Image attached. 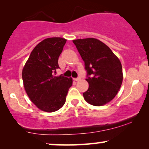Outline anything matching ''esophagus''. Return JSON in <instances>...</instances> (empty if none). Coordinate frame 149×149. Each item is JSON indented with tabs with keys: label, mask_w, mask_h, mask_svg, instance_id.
I'll return each mask as SVG.
<instances>
[{
	"label": "esophagus",
	"mask_w": 149,
	"mask_h": 149,
	"mask_svg": "<svg viewBox=\"0 0 149 149\" xmlns=\"http://www.w3.org/2000/svg\"><path fill=\"white\" fill-rule=\"evenodd\" d=\"M80 79H81V78H80V76H78V77H77V78H74V80H76V81H79V80H80Z\"/></svg>",
	"instance_id": "esophagus-1"
}]
</instances>
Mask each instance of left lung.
Instances as JSON below:
<instances>
[{
    "label": "left lung",
    "mask_w": 149,
    "mask_h": 149,
    "mask_svg": "<svg viewBox=\"0 0 149 149\" xmlns=\"http://www.w3.org/2000/svg\"><path fill=\"white\" fill-rule=\"evenodd\" d=\"M85 61L89 88L83 93L87 102L102 106L111 101L123 82L122 65L111 49L96 38L73 40Z\"/></svg>",
    "instance_id": "8db88e82"
}]
</instances>
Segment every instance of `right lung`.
<instances>
[{
	"mask_svg": "<svg viewBox=\"0 0 149 149\" xmlns=\"http://www.w3.org/2000/svg\"><path fill=\"white\" fill-rule=\"evenodd\" d=\"M66 40L49 38L39 42L31 52L22 71V79L27 95L40 110L54 112L66 102L71 78L54 76L59 69L58 59Z\"/></svg>",
	"mask_w": 149,
	"mask_h": 149,
	"instance_id": "obj_1",
	"label": "right lung"
}]
</instances>
